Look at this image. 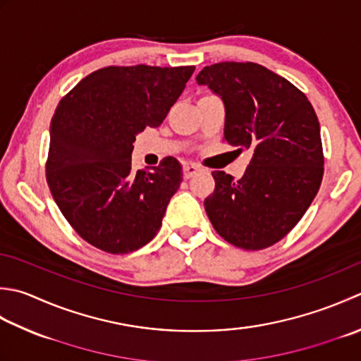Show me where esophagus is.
Masks as SVG:
<instances>
[{"label":"esophagus","instance_id":"obj_1","mask_svg":"<svg viewBox=\"0 0 361 361\" xmlns=\"http://www.w3.org/2000/svg\"><path fill=\"white\" fill-rule=\"evenodd\" d=\"M200 171H202L200 166L192 164V162H188V164L183 166V175H185L186 180H189L190 176H194L197 172H200Z\"/></svg>","mask_w":361,"mask_h":361}]
</instances>
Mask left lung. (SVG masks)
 I'll return each mask as SVG.
<instances>
[{"label": "left lung", "mask_w": 361, "mask_h": 361, "mask_svg": "<svg viewBox=\"0 0 361 361\" xmlns=\"http://www.w3.org/2000/svg\"><path fill=\"white\" fill-rule=\"evenodd\" d=\"M225 103L224 140L252 148L243 178L214 171L204 211L225 241L261 250L305 214L324 175L321 128L302 90L255 62H219L197 75Z\"/></svg>", "instance_id": "1"}]
</instances>
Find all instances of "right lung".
Returning a JSON list of instances; mask_svg holds the SVG:
<instances>
[{"instance_id": "right-lung-1", "label": "right lung", "mask_w": 361, "mask_h": 361, "mask_svg": "<svg viewBox=\"0 0 361 361\" xmlns=\"http://www.w3.org/2000/svg\"><path fill=\"white\" fill-rule=\"evenodd\" d=\"M195 67H104L59 102L49 126L47 183L61 213L84 241L112 255L157 236L183 181L167 157L152 171L131 169L136 134L157 128Z\"/></svg>"}]
</instances>
